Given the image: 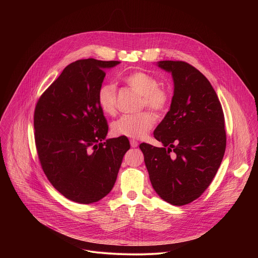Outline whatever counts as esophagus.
<instances>
[{
    "label": "esophagus",
    "instance_id": "obj_1",
    "mask_svg": "<svg viewBox=\"0 0 258 258\" xmlns=\"http://www.w3.org/2000/svg\"><path fill=\"white\" fill-rule=\"evenodd\" d=\"M130 143H131V146L133 147V148H136V147L139 146V143L136 140H131Z\"/></svg>",
    "mask_w": 258,
    "mask_h": 258
}]
</instances>
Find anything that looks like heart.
<instances>
[{
	"label": "heart",
	"instance_id": "heart-1",
	"mask_svg": "<svg viewBox=\"0 0 258 258\" xmlns=\"http://www.w3.org/2000/svg\"><path fill=\"white\" fill-rule=\"evenodd\" d=\"M125 83L142 96V107H147L153 112L164 113L170 103V95L164 88L159 87L158 80L143 71H135L124 78ZM97 103L101 111L109 116L117 112L116 88L113 84L105 83L97 92ZM155 123V116L144 111L137 115H124L114 121L111 125L115 136L131 139H142L150 132Z\"/></svg>",
	"mask_w": 258,
	"mask_h": 258
}]
</instances>
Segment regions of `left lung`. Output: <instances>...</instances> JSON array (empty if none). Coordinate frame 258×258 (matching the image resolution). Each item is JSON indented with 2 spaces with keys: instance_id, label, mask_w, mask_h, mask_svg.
Wrapping results in <instances>:
<instances>
[{
  "instance_id": "1",
  "label": "left lung",
  "mask_w": 258,
  "mask_h": 258,
  "mask_svg": "<svg viewBox=\"0 0 258 258\" xmlns=\"http://www.w3.org/2000/svg\"><path fill=\"white\" fill-rule=\"evenodd\" d=\"M158 66L171 72L174 83L169 111L154 131L163 147L142 143L140 149L156 193L181 206L204 193L222 163L225 116L211 84L197 68L171 60Z\"/></svg>"
}]
</instances>
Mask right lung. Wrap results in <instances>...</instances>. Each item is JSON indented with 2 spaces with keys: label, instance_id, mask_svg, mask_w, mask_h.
I'll return each instance as SVG.
<instances>
[{
  "label": "right lung",
  "instance_id": "add662e5",
  "mask_svg": "<svg viewBox=\"0 0 258 258\" xmlns=\"http://www.w3.org/2000/svg\"><path fill=\"white\" fill-rule=\"evenodd\" d=\"M118 63L93 58L70 63L35 105L41 166L52 186L73 202L94 203L111 191L130 149L126 137L104 142L108 124L97 103L104 69Z\"/></svg>",
  "mask_w": 258,
  "mask_h": 258
}]
</instances>
